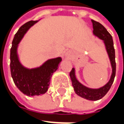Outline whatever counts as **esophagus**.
<instances>
[{"mask_svg":"<svg viewBox=\"0 0 124 124\" xmlns=\"http://www.w3.org/2000/svg\"><path fill=\"white\" fill-rule=\"evenodd\" d=\"M71 56V53L70 52H66V54H65V56L66 57H70Z\"/></svg>","mask_w":124,"mask_h":124,"instance_id":"1","label":"esophagus"}]
</instances>
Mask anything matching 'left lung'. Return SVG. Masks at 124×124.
<instances>
[{
    "label": "left lung",
    "instance_id": "obj_1",
    "mask_svg": "<svg viewBox=\"0 0 124 124\" xmlns=\"http://www.w3.org/2000/svg\"><path fill=\"white\" fill-rule=\"evenodd\" d=\"M92 22L93 24V34L100 40H103L107 54L108 55L109 62L112 66V74L110 78L104 86H101L99 88H91L84 86L78 80L76 76V70L74 68H73L70 72V76L74 90L78 96L88 100L96 101L102 98L108 93L114 82L116 76V61L115 50L114 48L112 36L104 26L100 23L93 20H92Z\"/></svg>",
    "mask_w": 124,
    "mask_h": 124
}]
</instances>
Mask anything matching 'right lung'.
Wrapping results in <instances>:
<instances>
[{
  "instance_id": "right-lung-1",
  "label": "right lung",
  "mask_w": 124,
  "mask_h": 124,
  "mask_svg": "<svg viewBox=\"0 0 124 124\" xmlns=\"http://www.w3.org/2000/svg\"><path fill=\"white\" fill-rule=\"evenodd\" d=\"M38 20L29 21L20 27L15 35L10 49V72L15 85L21 92L28 96H39L48 91L53 73L55 72L62 61L61 57L52 58L39 67L28 68L20 62L18 44L24 36Z\"/></svg>"
}]
</instances>
